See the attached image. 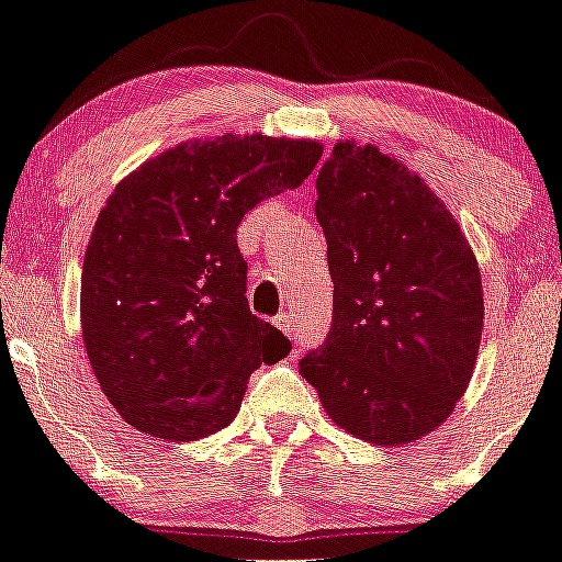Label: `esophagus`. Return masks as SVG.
I'll list each match as a JSON object with an SVG mask.
<instances>
[{
  "label": "esophagus",
  "instance_id": "1",
  "mask_svg": "<svg viewBox=\"0 0 562 562\" xmlns=\"http://www.w3.org/2000/svg\"><path fill=\"white\" fill-rule=\"evenodd\" d=\"M276 327H279L289 340H297V324H294V318L289 316V313H279V316H276Z\"/></svg>",
  "mask_w": 562,
  "mask_h": 562
}]
</instances>
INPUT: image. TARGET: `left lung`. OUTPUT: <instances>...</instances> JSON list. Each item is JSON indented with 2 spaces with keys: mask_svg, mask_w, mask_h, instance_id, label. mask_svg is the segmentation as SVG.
<instances>
[{
  "mask_svg": "<svg viewBox=\"0 0 562 562\" xmlns=\"http://www.w3.org/2000/svg\"><path fill=\"white\" fill-rule=\"evenodd\" d=\"M316 190L335 297L300 375L348 434L407 445L472 380L485 316L474 251L431 187L370 144L337 142Z\"/></svg>",
  "mask_w": 562,
  "mask_h": 562,
  "instance_id": "left-lung-1",
  "label": "left lung"
}]
</instances>
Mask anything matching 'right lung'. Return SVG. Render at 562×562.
Returning a JSON list of instances; mask_svg holds the SVG:
<instances>
[{"instance_id": "1", "label": "right lung", "mask_w": 562, "mask_h": 562, "mask_svg": "<svg viewBox=\"0 0 562 562\" xmlns=\"http://www.w3.org/2000/svg\"><path fill=\"white\" fill-rule=\"evenodd\" d=\"M322 144L220 136L168 149L123 179L82 265L90 367L125 424L171 442L225 428L249 375L292 351L249 311L238 225L311 177Z\"/></svg>"}]
</instances>
